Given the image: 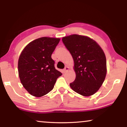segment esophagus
Masks as SVG:
<instances>
[{
	"mask_svg": "<svg viewBox=\"0 0 127 127\" xmlns=\"http://www.w3.org/2000/svg\"><path fill=\"white\" fill-rule=\"evenodd\" d=\"M69 70V68L68 67V66H66V67H65V68H64L63 70L64 73H66V72H68Z\"/></svg>",
	"mask_w": 127,
	"mask_h": 127,
	"instance_id": "34e87169",
	"label": "esophagus"
}]
</instances>
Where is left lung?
I'll list each match as a JSON object with an SVG mask.
<instances>
[{
    "mask_svg": "<svg viewBox=\"0 0 127 127\" xmlns=\"http://www.w3.org/2000/svg\"><path fill=\"white\" fill-rule=\"evenodd\" d=\"M62 41L74 63L76 77L70 87L84 96L95 94L106 74V59L102 49L92 38L76 34L63 37Z\"/></svg>",
    "mask_w": 127,
    "mask_h": 127,
    "instance_id": "obj_1",
    "label": "left lung"
}]
</instances>
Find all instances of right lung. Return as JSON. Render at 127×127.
Here are the masks:
<instances>
[{
	"mask_svg": "<svg viewBox=\"0 0 127 127\" xmlns=\"http://www.w3.org/2000/svg\"><path fill=\"white\" fill-rule=\"evenodd\" d=\"M59 38L42 37L29 43L18 59L20 79L31 95L41 97L53 89L62 73L54 66L51 54L60 41Z\"/></svg>",
	"mask_w": 127,
	"mask_h": 127,
	"instance_id": "1",
	"label": "right lung"
}]
</instances>
